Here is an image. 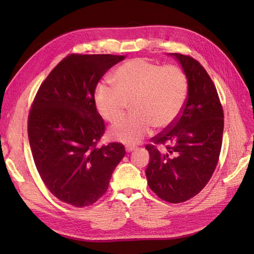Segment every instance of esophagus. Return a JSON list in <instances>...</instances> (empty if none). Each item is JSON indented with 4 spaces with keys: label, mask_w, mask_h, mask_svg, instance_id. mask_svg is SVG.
<instances>
[{
    "label": "esophagus",
    "mask_w": 254,
    "mask_h": 254,
    "mask_svg": "<svg viewBox=\"0 0 254 254\" xmlns=\"http://www.w3.org/2000/svg\"><path fill=\"white\" fill-rule=\"evenodd\" d=\"M135 149H136L135 146H127L126 147L127 153H131V152H133V150H135Z\"/></svg>",
    "instance_id": "obj_1"
}]
</instances>
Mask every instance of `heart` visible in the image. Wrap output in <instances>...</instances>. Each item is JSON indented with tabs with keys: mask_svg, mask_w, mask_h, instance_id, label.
<instances>
[{
	"mask_svg": "<svg viewBox=\"0 0 254 254\" xmlns=\"http://www.w3.org/2000/svg\"><path fill=\"white\" fill-rule=\"evenodd\" d=\"M116 86L99 83L94 91L97 110L113 123L131 102L132 115L110 128V136L124 144H136L152 132L171 127L186 106L189 80L177 65H161L145 58L131 59L112 74Z\"/></svg>",
	"mask_w": 254,
	"mask_h": 254,
	"instance_id": "1",
	"label": "heart"
}]
</instances>
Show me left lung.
I'll return each mask as SVG.
<instances>
[{"label": "left lung", "mask_w": 254, "mask_h": 254, "mask_svg": "<svg viewBox=\"0 0 254 254\" xmlns=\"http://www.w3.org/2000/svg\"><path fill=\"white\" fill-rule=\"evenodd\" d=\"M189 80L186 106L178 120L150 138L146 148L148 187L169 203H181L201 192L218 164L224 111L216 87L205 68L190 56L171 53ZM158 144L165 148L159 150Z\"/></svg>", "instance_id": "8db88e82"}]
</instances>
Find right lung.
<instances>
[{
	"mask_svg": "<svg viewBox=\"0 0 254 254\" xmlns=\"http://www.w3.org/2000/svg\"><path fill=\"white\" fill-rule=\"evenodd\" d=\"M126 56L65 57L40 85L28 116V138L36 168L53 195L75 207L104 195L126 155L121 143L97 146L105 122L94 91L108 69Z\"/></svg>",
	"mask_w": 254,
	"mask_h": 254,
	"instance_id": "obj_1",
	"label": "right lung"
}]
</instances>
